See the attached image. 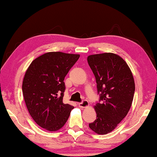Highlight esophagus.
I'll return each instance as SVG.
<instances>
[{
	"instance_id": "1",
	"label": "esophagus",
	"mask_w": 157,
	"mask_h": 157,
	"mask_svg": "<svg viewBox=\"0 0 157 157\" xmlns=\"http://www.w3.org/2000/svg\"><path fill=\"white\" fill-rule=\"evenodd\" d=\"M79 107L81 109H84V108H88L89 107V102L87 100H83V102L78 104Z\"/></svg>"
}]
</instances>
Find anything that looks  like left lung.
Here are the masks:
<instances>
[{
    "label": "left lung",
    "instance_id": "left-lung-1",
    "mask_svg": "<svg viewBox=\"0 0 157 157\" xmlns=\"http://www.w3.org/2000/svg\"><path fill=\"white\" fill-rule=\"evenodd\" d=\"M87 60L102 100L94 105L97 118L89 128L97 134L106 135L114 131L131 109L135 93L133 76L126 61L117 54L91 55Z\"/></svg>",
    "mask_w": 157,
    "mask_h": 157
}]
</instances>
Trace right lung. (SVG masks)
<instances>
[{
  "mask_svg": "<svg viewBox=\"0 0 157 157\" xmlns=\"http://www.w3.org/2000/svg\"><path fill=\"white\" fill-rule=\"evenodd\" d=\"M79 57L48 52L33 60L26 69L22 83L26 107L34 121L46 131L62 128L74 108L62 102L64 79Z\"/></svg>",
  "mask_w": 157,
  "mask_h": 157,
  "instance_id": "add662e5",
  "label": "right lung"
}]
</instances>
